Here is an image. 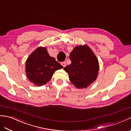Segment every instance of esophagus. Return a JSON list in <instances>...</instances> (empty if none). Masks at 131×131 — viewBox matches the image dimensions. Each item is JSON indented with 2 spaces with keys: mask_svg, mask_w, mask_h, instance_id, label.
Instances as JSON below:
<instances>
[{
  "mask_svg": "<svg viewBox=\"0 0 131 131\" xmlns=\"http://www.w3.org/2000/svg\"><path fill=\"white\" fill-rule=\"evenodd\" d=\"M61 65L63 67V68H64V67L66 66V62H65V61L62 62L61 63Z\"/></svg>",
  "mask_w": 131,
  "mask_h": 131,
  "instance_id": "1",
  "label": "esophagus"
}]
</instances>
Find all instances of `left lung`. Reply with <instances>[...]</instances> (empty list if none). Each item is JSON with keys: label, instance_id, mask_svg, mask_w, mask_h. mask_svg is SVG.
I'll use <instances>...</instances> for the list:
<instances>
[{"label": "left lung", "instance_id": "obj_1", "mask_svg": "<svg viewBox=\"0 0 131 131\" xmlns=\"http://www.w3.org/2000/svg\"><path fill=\"white\" fill-rule=\"evenodd\" d=\"M70 65L63 69L68 73L69 79L78 88H86L96 80L99 63L95 54L86 45L76 47L70 54Z\"/></svg>", "mask_w": 131, "mask_h": 131}]
</instances>
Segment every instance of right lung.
Here are the masks:
<instances>
[{"label": "right lung", "instance_id": "obj_1", "mask_svg": "<svg viewBox=\"0 0 131 131\" xmlns=\"http://www.w3.org/2000/svg\"><path fill=\"white\" fill-rule=\"evenodd\" d=\"M63 68L44 47H38L29 56L26 63L27 78L32 83L41 86L49 81L56 70Z\"/></svg>", "mask_w": 131, "mask_h": 131}]
</instances>
